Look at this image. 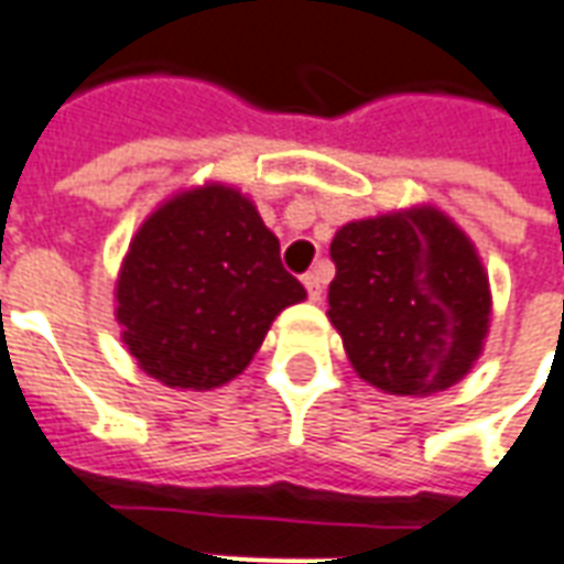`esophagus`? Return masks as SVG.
<instances>
[{
	"label": "esophagus",
	"instance_id": "obj_1",
	"mask_svg": "<svg viewBox=\"0 0 564 564\" xmlns=\"http://www.w3.org/2000/svg\"><path fill=\"white\" fill-rule=\"evenodd\" d=\"M305 290L311 295V302H319L323 299V290H326V278H323V271L314 269L305 274Z\"/></svg>",
	"mask_w": 564,
	"mask_h": 564
}]
</instances>
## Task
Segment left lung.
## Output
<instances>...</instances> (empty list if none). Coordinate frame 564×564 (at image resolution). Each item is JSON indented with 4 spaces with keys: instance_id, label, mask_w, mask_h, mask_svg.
Here are the masks:
<instances>
[{
    "instance_id": "8db88e82",
    "label": "left lung",
    "mask_w": 564,
    "mask_h": 564,
    "mask_svg": "<svg viewBox=\"0 0 564 564\" xmlns=\"http://www.w3.org/2000/svg\"><path fill=\"white\" fill-rule=\"evenodd\" d=\"M329 253V319L366 383L429 395L471 371L492 299L484 262L447 214L423 205L347 223Z\"/></svg>"
}]
</instances>
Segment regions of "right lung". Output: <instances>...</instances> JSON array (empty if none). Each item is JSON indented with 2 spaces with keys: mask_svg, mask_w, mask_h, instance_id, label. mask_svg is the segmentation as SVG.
Returning a JSON list of instances; mask_svg holds the SVG:
<instances>
[{
  "mask_svg": "<svg viewBox=\"0 0 564 564\" xmlns=\"http://www.w3.org/2000/svg\"><path fill=\"white\" fill-rule=\"evenodd\" d=\"M305 286L238 189H184L141 223L117 278V323L141 371L172 390L238 378Z\"/></svg>",
  "mask_w": 564,
  "mask_h": 564,
  "instance_id": "obj_1",
  "label": "right lung"
}]
</instances>
